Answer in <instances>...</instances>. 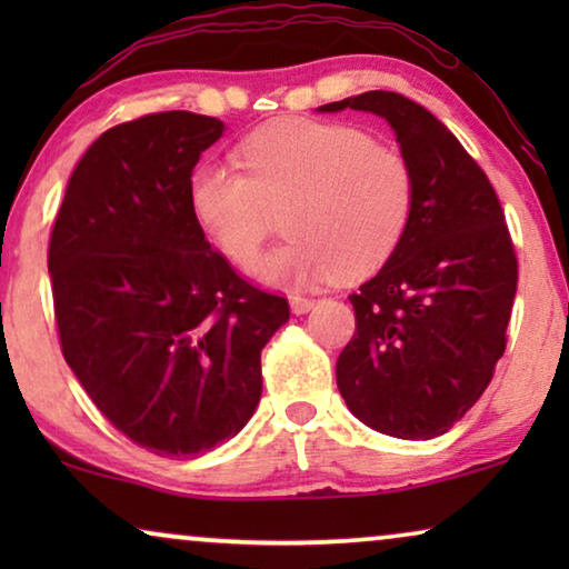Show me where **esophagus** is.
Returning <instances> with one entry per match:
<instances>
[{
    "mask_svg": "<svg viewBox=\"0 0 569 569\" xmlns=\"http://www.w3.org/2000/svg\"><path fill=\"white\" fill-rule=\"evenodd\" d=\"M313 306H316V302L310 300V298H302V295H290V308H292L295 316L308 313V310L313 308Z\"/></svg>",
    "mask_w": 569,
    "mask_h": 569,
    "instance_id": "obj_1",
    "label": "esophagus"
}]
</instances>
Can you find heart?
Returning <instances> with one entry per match:
<instances>
[{
    "label": "heart",
    "instance_id": "b5f03b06",
    "mask_svg": "<svg viewBox=\"0 0 569 569\" xmlns=\"http://www.w3.org/2000/svg\"><path fill=\"white\" fill-rule=\"evenodd\" d=\"M243 170L201 162L189 178V209L201 232L236 267L259 259L274 212L290 204V240L256 277L302 287L362 279L383 267L407 236L417 199L415 170L396 147L349 123L284 119L240 144Z\"/></svg>",
    "mask_w": 569,
    "mask_h": 569
}]
</instances>
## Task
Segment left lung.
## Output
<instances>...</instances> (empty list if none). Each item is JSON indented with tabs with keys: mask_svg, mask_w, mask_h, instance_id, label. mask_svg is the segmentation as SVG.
<instances>
[{
	"mask_svg": "<svg viewBox=\"0 0 569 569\" xmlns=\"http://www.w3.org/2000/svg\"><path fill=\"white\" fill-rule=\"evenodd\" d=\"M391 123L417 181L407 236L349 302L357 331L337 360L352 415L401 440L448 432L492 380L518 290L500 199L442 121L399 92L370 90L318 108Z\"/></svg>",
	"mask_w": 569,
	"mask_h": 569,
	"instance_id": "1",
	"label": "left lung"
}]
</instances>
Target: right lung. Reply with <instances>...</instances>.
Returning <instances> with one entry per match:
<instances>
[{
    "label": "right lung",
    "instance_id": "1",
    "mask_svg": "<svg viewBox=\"0 0 569 569\" xmlns=\"http://www.w3.org/2000/svg\"><path fill=\"white\" fill-rule=\"evenodd\" d=\"M224 123L150 113L88 147L53 222L61 352L116 430L166 458L236 438L261 399V349L290 306L238 277L189 209Z\"/></svg>",
    "mask_w": 569,
    "mask_h": 569
}]
</instances>
